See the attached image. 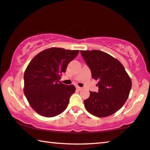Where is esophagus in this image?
Returning <instances> with one entry per match:
<instances>
[{
  "mask_svg": "<svg viewBox=\"0 0 150 150\" xmlns=\"http://www.w3.org/2000/svg\"><path fill=\"white\" fill-rule=\"evenodd\" d=\"M76 89H77V90L80 91V90H81V89H82V88H81V87H79V86H77V87H76Z\"/></svg>",
  "mask_w": 150,
  "mask_h": 150,
  "instance_id": "obj_1",
  "label": "esophagus"
}]
</instances>
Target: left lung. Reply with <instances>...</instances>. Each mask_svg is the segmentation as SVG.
I'll use <instances>...</instances> for the list:
<instances>
[{"label":"left lung","mask_w":150,"mask_h":150,"mask_svg":"<svg viewBox=\"0 0 150 150\" xmlns=\"http://www.w3.org/2000/svg\"><path fill=\"white\" fill-rule=\"evenodd\" d=\"M80 52L98 86V92L90 91L84 100L86 110L98 117L113 115L129 97L132 86L130 77L123 65L108 54L98 50Z\"/></svg>","instance_id":"8db88e82"}]
</instances>
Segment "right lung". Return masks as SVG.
Wrapping results in <instances>:
<instances>
[{
  "label": "right lung",
  "instance_id": "right-lung-1",
  "mask_svg": "<svg viewBox=\"0 0 150 150\" xmlns=\"http://www.w3.org/2000/svg\"><path fill=\"white\" fill-rule=\"evenodd\" d=\"M79 52L51 48L38 54L28 64L23 77L24 94L39 115L53 117L65 110L75 87L62 83L61 75Z\"/></svg>",
  "mask_w": 150,
  "mask_h": 150
}]
</instances>
